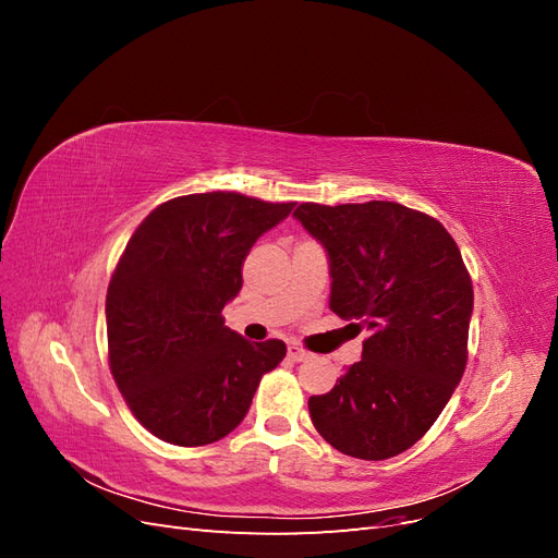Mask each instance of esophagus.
I'll list each match as a JSON object with an SVG mask.
<instances>
[{
	"label": "esophagus",
	"instance_id": "34e87169",
	"mask_svg": "<svg viewBox=\"0 0 558 558\" xmlns=\"http://www.w3.org/2000/svg\"><path fill=\"white\" fill-rule=\"evenodd\" d=\"M289 359H291V361H295V363H300V361L310 359V351H307V349H302L300 344H289Z\"/></svg>",
	"mask_w": 558,
	"mask_h": 558
}]
</instances>
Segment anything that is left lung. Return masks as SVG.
<instances>
[{
	"instance_id": "obj_1",
	"label": "left lung",
	"mask_w": 558,
	"mask_h": 558,
	"mask_svg": "<svg viewBox=\"0 0 558 558\" xmlns=\"http://www.w3.org/2000/svg\"><path fill=\"white\" fill-rule=\"evenodd\" d=\"M330 258V310L367 330L363 359L326 396L312 424L353 459L384 461L428 433L468 363L472 281L437 218L398 202L293 211Z\"/></svg>"
}]
</instances>
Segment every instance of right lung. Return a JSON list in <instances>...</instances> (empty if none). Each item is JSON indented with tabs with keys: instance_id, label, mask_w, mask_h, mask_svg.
<instances>
[{
	"instance_id": "right-lung-1",
	"label": "right lung",
	"mask_w": 558,
	"mask_h": 558,
	"mask_svg": "<svg viewBox=\"0 0 558 558\" xmlns=\"http://www.w3.org/2000/svg\"><path fill=\"white\" fill-rule=\"evenodd\" d=\"M295 202L214 191L167 199L130 238L107 291L109 367L140 424L177 447L242 424L281 340L251 344L223 326L242 263Z\"/></svg>"
}]
</instances>
